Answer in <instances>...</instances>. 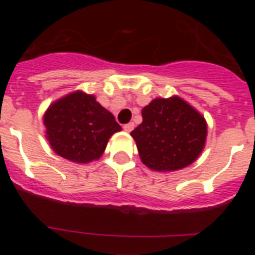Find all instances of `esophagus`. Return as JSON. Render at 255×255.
<instances>
[{"label":"esophagus","instance_id":"1","mask_svg":"<svg viewBox=\"0 0 255 255\" xmlns=\"http://www.w3.org/2000/svg\"><path fill=\"white\" fill-rule=\"evenodd\" d=\"M132 129H134V124L132 123H129V124H126V125H124V130H125V131L130 132Z\"/></svg>","mask_w":255,"mask_h":255}]
</instances>
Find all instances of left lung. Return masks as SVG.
Here are the masks:
<instances>
[{
  "label": "left lung",
  "instance_id": "1",
  "mask_svg": "<svg viewBox=\"0 0 255 255\" xmlns=\"http://www.w3.org/2000/svg\"><path fill=\"white\" fill-rule=\"evenodd\" d=\"M143 123L130 135L140 159L154 171H176L191 164L206 144L204 117L180 97L155 98L141 110Z\"/></svg>",
  "mask_w": 255,
  "mask_h": 255
}]
</instances>
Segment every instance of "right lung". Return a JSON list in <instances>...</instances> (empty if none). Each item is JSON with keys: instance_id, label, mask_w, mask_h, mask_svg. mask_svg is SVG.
<instances>
[{"instance_id": "obj_1", "label": "right lung", "mask_w": 255, "mask_h": 255, "mask_svg": "<svg viewBox=\"0 0 255 255\" xmlns=\"http://www.w3.org/2000/svg\"><path fill=\"white\" fill-rule=\"evenodd\" d=\"M46 138L55 153L76 163L96 161L108 139L120 131L114 115L84 92H74L48 107L43 116Z\"/></svg>"}]
</instances>
